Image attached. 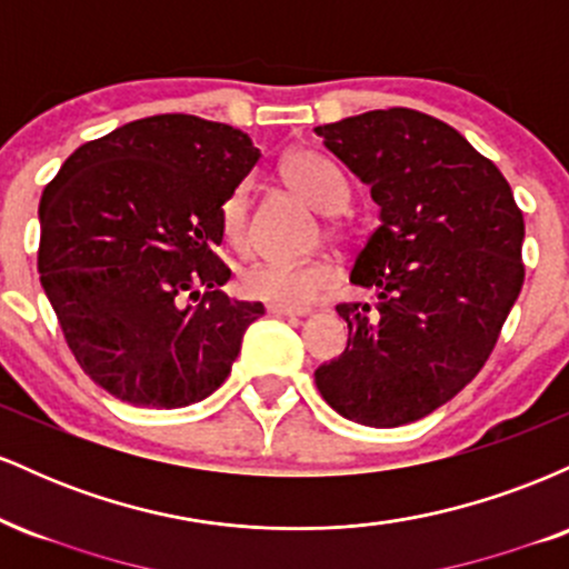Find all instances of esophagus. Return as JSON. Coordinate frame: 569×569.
<instances>
[{"label": "esophagus", "instance_id": "34e87169", "mask_svg": "<svg viewBox=\"0 0 569 569\" xmlns=\"http://www.w3.org/2000/svg\"><path fill=\"white\" fill-rule=\"evenodd\" d=\"M270 316H289V318H305L310 316V310H299V307H280V305H267Z\"/></svg>", "mask_w": 569, "mask_h": 569}]
</instances>
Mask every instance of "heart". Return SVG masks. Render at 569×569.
<instances>
[{
	"label": "heart",
	"instance_id": "1",
	"mask_svg": "<svg viewBox=\"0 0 569 569\" xmlns=\"http://www.w3.org/2000/svg\"><path fill=\"white\" fill-rule=\"evenodd\" d=\"M286 184L299 198L310 202L321 213H339L348 206L350 189L339 168L321 152L312 149H297L280 162ZM221 232L224 240L238 251L251 248V221H248V187L240 184L232 189L230 198L221 206ZM331 234H337L331 227ZM337 280L335 264L326 259H312L302 264H278L259 262L248 267L240 278V289L246 297L259 299L267 305L280 307H305L316 302L323 291H329Z\"/></svg>",
	"mask_w": 569,
	"mask_h": 569
}]
</instances>
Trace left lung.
<instances>
[{
	"mask_svg": "<svg viewBox=\"0 0 569 569\" xmlns=\"http://www.w3.org/2000/svg\"><path fill=\"white\" fill-rule=\"evenodd\" d=\"M380 206L342 302L348 348L316 369L331 409L369 428L420 420L479 375L525 283V217L506 176L447 122L375 109L318 126Z\"/></svg>",
	"mask_w": 569,
	"mask_h": 569,
	"instance_id": "obj_1",
	"label": "left lung"
}]
</instances>
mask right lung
Returning <instances> with one entry per match:
<instances>
[{"mask_svg":"<svg viewBox=\"0 0 569 569\" xmlns=\"http://www.w3.org/2000/svg\"><path fill=\"white\" fill-rule=\"evenodd\" d=\"M257 160L243 130L154 114L82 143L44 187L39 280L107 393L179 409L227 380L264 305L219 291L221 206Z\"/></svg>","mask_w":569,"mask_h":569,"instance_id":"right-lung-1","label":"right lung"}]
</instances>
